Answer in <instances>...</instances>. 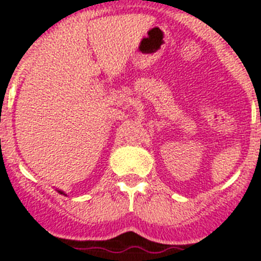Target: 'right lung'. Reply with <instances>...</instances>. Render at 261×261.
Wrapping results in <instances>:
<instances>
[{"instance_id":"add662e5","label":"right lung","mask_w":261,"mask_h":261,"mask_svg":"<svg viewBox=\"0 0 261 261\" xmlns=\"http://www.w3.org/2000/svg\"><path fill=\"white\" fill-rule=\"evenodd\" d=\"M59 193H60V194H64V193H63V192H61V190H59Z\"/></svg>"}]
</instances>
